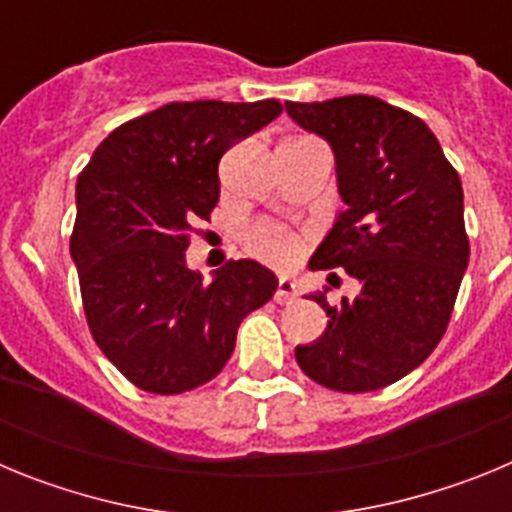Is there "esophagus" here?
<instances>
[{
  "label": "esophagus",
  "mask_w": 512,
  "mask_h": 512,
  "mask_svg": "<svg viewBox=\"0 0 512 512\" xmlns=\"http://www.w3.org/2000/svg\"><path fill=\"white\" fill-rule=\"evenodd\" d=\"M274 300L279 302V305H287V302L297 300V289H295V282L292 279H279V287L277 292H274Z\"/></svg>",
  "instance_id": "esophagus-1"
}]
</instances>
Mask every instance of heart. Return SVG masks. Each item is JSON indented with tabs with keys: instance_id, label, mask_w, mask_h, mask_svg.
<instances>
[{
	"instance_id": "1",
	"label": "heart",
	"mask_w": 512,
	"mask_h": 512,
	"mask_svg": "<svg viewBox=\"0 0 512 512\" xmlns=\"http://www.w3.org/2000/svg\"><path fill=\"white\" fill-rule=\"evenodd\" d=\"M251 248L264 259L274 261V264H289L297 256V241L292 235L282 233L274 225H256L248 233Z\"/></svg>"
}]
</instances>
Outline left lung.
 Here are the masks:
<instances>
[{
    "label": "left lung",
    "mask_w": 512,
    "mask_h": 512,
    "mask_svg": "<svg viewBox=\"0 0 512 512\" xmlns=\"http://www.w3.org/2000/svg\"><path fill=\"white\" fill-rule=\"evenodd\" d=\"M284 107L330 143L346 202L310 269L341 266L361 284L356 300L336 307L325 292L310 295L330 320L295 359L328 390H382L423 364L449 325L469 264L461 179L431 128L382 99L351 94Z\"/></svg>",
    "instance_id": "8db88e82"
}]
</instances>
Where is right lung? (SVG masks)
<instances>
[{"label":"right lung","instance_id":"right-lung-1","mask_svg":"<svg viewBox=\"0 0 512 512\" xmlns=\"http://www.w3.org/2000/svg\"><path fill=\"white\" fill-rule=\"evenodd\" d=\"M282 115L277 99L171 102L112 130L76 182L71 259L102 354L135 387L179 395L223 372L248 312L279 282L251 259L210 284L187 266L194 220L220 200L217 164Z\"/></svg>","mask_w":512,"mask_h":512}]
</instances>
